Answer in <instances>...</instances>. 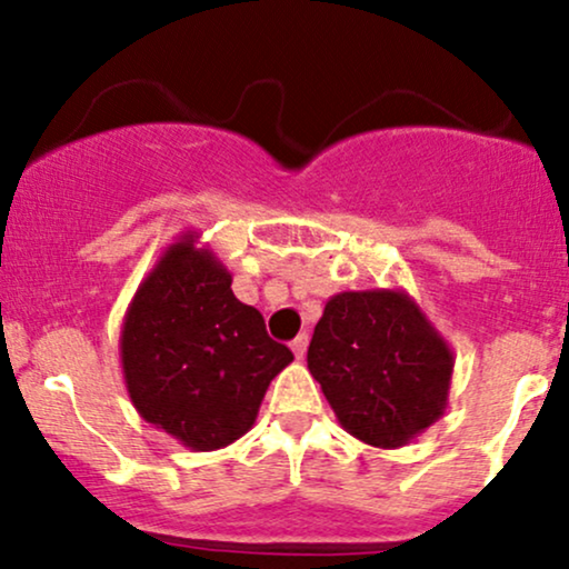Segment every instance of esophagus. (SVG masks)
<instances>
[{
  "label": "esophagus",
  "instance_id": "obj_1",
  "mask_svg": "<svg viewBox=\"0 0 569 569\" xmlns=\"http://www.w3.org/2000/svg\"><path fill=\"white\" fill-rule=\"evenodd\" d=\"M307 342H310V337H307V335H299V337L293 339V342H291L293 356H297L299 361H302V358H305V352H307Z\"/></svg>",
  "mask_w": 569,
  "mask_h": 569
}]
</instances>
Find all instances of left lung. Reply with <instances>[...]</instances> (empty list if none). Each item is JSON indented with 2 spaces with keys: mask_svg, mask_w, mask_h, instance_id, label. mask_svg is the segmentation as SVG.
<instances>
[{
  "mask_svg": "<svg viewBox=\"0 0 569 569\" xmlns=\"http://www.w3.org/2000/svg\"><path fill=\"white\" fill-rule=\"evenodd\" d=\"M339 426L377 449H398L447 411L455 352L403 289L339 291L307 348Z\"/></svg>",
  "mask_w": 569,
  "mask_h": 569,
  "instance_id": "1",
  "label": "left lung"
}]
</instances>
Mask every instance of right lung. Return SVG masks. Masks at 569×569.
<instances>
[{
    "label": "right lung",
    "mask_w": 569,
    "mask_h": 569,
    "mask_svg": "<svg viewBox=\"0 0 569 569\" xmlns=\"http://www.w3.org/2000/svg\"><path fill=\"white\" fill-rule=\"evenodd\" d=\"M200 232L160 253L130 299L120 363L133 407L192 452L230 447L257 422L270 382L293 361Z\"/></svg>",
    "instance_id": "1"
}]
</instances>
